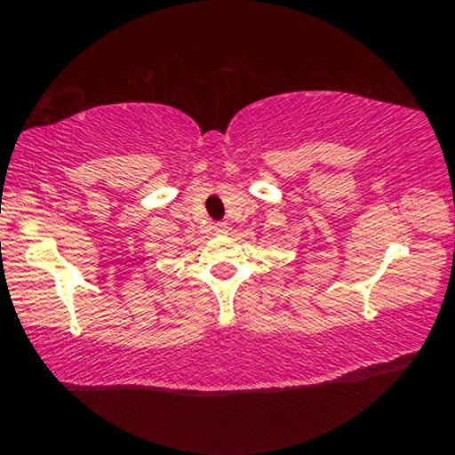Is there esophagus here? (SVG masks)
<instances>
[{
    "label": "esophagus",
    "instance_id": "obj_1",
    "mask_svg": "<svg viewBox=\"0 0 455 455\" xmlns=\"http://www.w3.org/2000/svg\"><path fill=\"white\" fill-rule=\"evenodd\" d=\"M227 233H228V225H227V222H217V225H214V235L225 236Z\"/></svg>",
    "mask_w": 455,
    "mask_h": 455
}]
</instances>
